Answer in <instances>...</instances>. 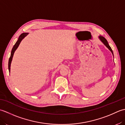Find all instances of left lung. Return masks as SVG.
Segmentation results:
<instances>
[{"label":"left lung","instance_id":"left-lung-1","mask_svg":"<svg viewBox=\"0 0 125 125\" xmlns=\"http://www.w3.org/2000/svg\"><path fill=\"white\" fill-rule=\"evenodd\" d=\"M98 38H99V39L101 41V42H102V43H103L104 44L105 46L108 49H109V50H110V51L111 52H112V55H113V57H114L113 52V51H112V49H111V47L109 46V44H108V42H107V41L106 40V39L105 38H104L103 36H101V35L98 36Z\"/></svg>","mask_w":125,"mask_h":125}]
</instances>
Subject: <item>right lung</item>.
<instances>
[{
	"instance_id": "add662e5",
	"label": "right lung",
	"mask_w": 125,
	"mask_h": 125,
	"mask_svg": "<svg viewBox=\"0 0 125 125\" xmlns=\"http://www.w3.org/2000/svg\"><path fill=\"white\" fill-rule=\"evenodd\" d=\"M28 33H23L21 34V35L19 36V37L17 42H16L15 44L14 45V46H13V47L12 51H11V53H10V56L9 58V70L10 73V64H11L12 58L13 57V55H14V53L15 50H17V49L18 48L19 46L20 42H21L22 40L24 39L25 37L28 35Z\"/></svg>"
}]
</instances>
